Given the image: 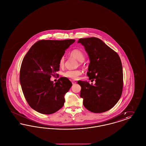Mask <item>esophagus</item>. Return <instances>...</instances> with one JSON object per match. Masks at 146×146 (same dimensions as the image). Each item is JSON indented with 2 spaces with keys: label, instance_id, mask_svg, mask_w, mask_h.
Returning a JSON list of instances; mask_svg holds the SVG:
<instances>
[{
  "label": "esophagus",
  "instance_id": "1",
  "mask_svg": "<svg viewBox=\"0 0 146 146\" xmlns=\"http://www.w3.org/2000/svg\"><path fill=\"white\" fill-rule=\"evenodd\" d=\"M72 83L73 84H76V82L75 81H72Z\"/></svg>",
  "mask_w": 146,
  "mask_h": 146
}]
</instances>
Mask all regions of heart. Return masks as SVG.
I'll list each match as a JSON object with an SVG mask.
<instances>
[{"instance_id":"obj_1","label":"heart","mask_w":146,"mask_h":146,"mask_svg":"<svg viewBox=\"0 0 146 146\" xmlns=\"http://www.w3.org/2000/svg\"><path fill=\"white\" fill-rule=\"evenodd\" d=\"M70 56L76 58L80 62H83L85 60V55L83 52L80 49H74L70 52ZM64 57H62L59 61V66L60 67H62L64 65ZM82 74V72L79 70H67L63 73V76L64 77L76 79L79 76H80Z\"/></svg>"}]
</instances>
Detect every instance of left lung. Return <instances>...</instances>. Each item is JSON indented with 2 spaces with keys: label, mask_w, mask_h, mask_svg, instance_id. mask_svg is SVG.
<instances>
[{
  "label": "left lung",
  "mask_w": 146,
  "mask_h": 146,
  "mask_svg": "<svg viewBox=\"0 0 146 146\" xmlns=\"http://www.w3.org/2000/svg\"><path fill=\"white\" fill-rule=\"evenodd\" d=\"M78 42L83 45L89 57L87 75L96 82L93 85L86 81H78L82 88L80 97L84 106L93 113L107 111L118 102L122 94L123 73L120 58L97 38H81Z\"/></svg>",
  "instance_id": "1"
}]
</instances>
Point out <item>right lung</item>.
Wrapping results in <instances>:
<instances>
[{
    "label": "right lung",
    "instance_id": "add662e5",
    "mask_svg": "<svg viewBox=\"0 0 146 146\" xmlns=\"http://www.w3.org/2000/svg\"><path fill=\"white\" fill-rule=\"evenodd\" d=\"M74 42V39L39 40L23 58L20 82L27 102L35 111L50 114L64 105V95L72 84L66 77H61L55 83L50 78L57 75L60 58Z\"/></svg>",
    "mask_w": 146,
    "mask_h": 146
}]
</instances>
